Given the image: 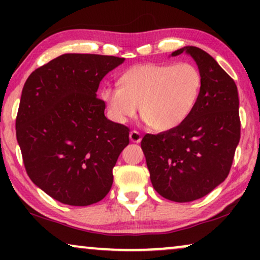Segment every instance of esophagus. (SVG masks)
Listing matches in <instances>:
<instances>
[{
  "mask_svg": "<svg viewBox=\"0 0 260 260\" xmlns=\"http://www.w3.org/2000/svg\"><path fill=\"white\" fill-rule=\"evenodd\" d=\"M129 137H130V141L134 142V143H140L141 140H142L141 134L138 133V131H136V130L131 131L130 135H129Z\"/></svg>",
  "mask_w": 260,
  "mask_h": 260,
  "instance_id": "esophagus-1",
  "label": "esophagus"
}]
</instances>
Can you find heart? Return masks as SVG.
Masks as SVG:
<instances>
[{"instance_id":"heart-1","label":"heart","mask_w":260,"mask_h":260,"mask_svg":"<svg viewBox=\"0 0 260 260\" xmlns=\"http://www.w3.org/2000/svg\"><path fill=\"white\" fill-rule=\"evenodd\" d=\"M119 86H106L101 95L109 116L124 124L141 116L152 129L180 126L197 108L202 91L200 70L191 62L144 63L125 71Z\"/></svg>"}]
</instances>
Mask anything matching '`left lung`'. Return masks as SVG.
Here are the masks:
<instances>
[{
    "label": "left lung",
    "mask_w": 260,
    "mask_h": 260,
    "mask_svg": "<svg viewBox=\"0 0 260 260\" xmlns=\"http://www.w3.org/2000/svg\"><path fill=\"white\" fill-rule=\"evenodd\" d=\"M195 60L202 91L191 115L173 130L147 134L141 142L152 187L175 202L198 200L229 175L240 140L238 88L208 53L194 46L177 49Z\"/></svg>",
    "instance_id": "8db88e82"
}]
</instances>
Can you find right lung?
<instances>
[{
  "instance_id": "1",
  "label": "right lung",
  "mask_w": 260,
  "mask_h": 260,
  "mask_svg": "<svg viewBox=\"0 0 260 260\" xmlns=\"http://www.w3.org/2000/svg\"><path fill=\"white\" fill-rule=\"evenodd\" d=\"M124 60L62 54L24 83L15 124L24 168L40 189L62 204H95L111 189L129 127L106 118L97 91Z\"/></svg>"
}]
</instances>
